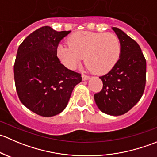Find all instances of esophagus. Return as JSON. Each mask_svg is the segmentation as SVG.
<instances>
[{"instance_id": "1", "label": "esophagus", "mask_w": 157, "mask_h": 157, "mask_svg": "<svg viewBox=\"0 0 157 157\" xmlns=\"http://www.w3.org/2000/svg\"><path fill=\"white\" fill-rule=\"evenodd\" d=\"M81 77H82V80H89V79H90V77L85 75V74H82Z\"/></svg>"}]
</instances>
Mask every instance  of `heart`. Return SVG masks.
Here are the masks:
<instances>
[{"mask_svg":"<svg viewBox=\"0 0 157 157\" xmlns=\"http://www.w3.org/2000/svg\"><path fill=\"white\" fill-rule=\"evenodd\" d=\"M67 42L58 45L57 55L71 69L75 68L84 57L86 68L104 75L115 67L121 57L120 39L112 33L79 32L71 35Z\"/></svg>","mask_w":157,"mask_h":157,"instance_id":"obj_1","label":"heart"}]
</instances>
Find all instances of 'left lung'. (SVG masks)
I'll list each match as a JSON object with an SVG mask.
<instances>
[{
  "label": "left lung",
  "mask_w": 157,
  "mask_h": 157,
  "mask_svg": "<svg viewBox=\"0 0 157 157\" xmlns=\"http://www.w3.org/2000/svg\"><path fill=\"white\" fill-rule=\"evenodd\" d=\"M121 45L120 59L113 69L99 77L103 87L94 95L98 108L114 116L132 109L143 95L146 85V59L137 42L118 28L112 27Z\"/></svg>",
  "instance_id": "1"
}]
</instances>
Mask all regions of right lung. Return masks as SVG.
Masks as SVG:
<instances>
[{
	"mask_svg": "<svg viewBox=\"0 0 157 157\" xmlns=\"http://www.w3.org/2000/svg\"><path fill=\"white\" fill-rule=\"evenodd\" d=\"M71 31L43 26L29 35L17 50L13 66L16 90L20 102L43 117L61 113L67 106L81 74L61 64L59 42Z\"/></svg>",
	"mask_w": 157,
	"mask_h": 157,
	"instance_id": "1",
	"label": "right lung"
}]
</instances>
